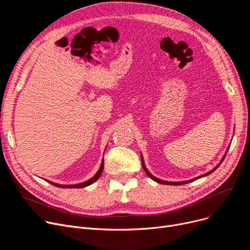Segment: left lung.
Segmentation results:
<instances>
[{"instance_id":"left-lung-1","label":"left lung","mask_w":250,"mask_h":250,"mask_svg":"<svg viewBox=\"0 0 250 250\" xmlns=\"http://www.w3.org/2000/svg\"><path fill=\"white\" fill-rule=\"evenodd\" d=\"M228 150H229V146H228V148H227V151L225 152V154H224V156H223V158L221 159V161L217 164V166L216 167H214L211 171H208V172H207V173H205V174H202V175H200V176H198V177H194V178H191V179H189V180H185V181H167V180H163V179H159V178H157L156 176H154L153 174H151V172L149 171V170L147 169V167H146V165H145V161H144V158H143V155H142V153H141V158H142V165H143V168H144V170H145V172L147 173V175L151 178V179H153L154 181H156V182H158V183H161V185H168V186H180V185H186V183H188V182H191V181H194V180H196V179H199V178H202V177H205V176H208V174H211V173H213L215 170L221 165V163L223 162V160L225 159V156H226V154H227V152H228Z\"/></svg>"}]
</instances>
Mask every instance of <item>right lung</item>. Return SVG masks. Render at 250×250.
<instances>
[{"instance_id": "right-lung-1", "label": "right lung", "mask_w": 250, "mask_h": 250, "mask_svg": "<svg viewBox=\"0 0 250 250\" xmlns=\"http://www.w3.org/2000/svg\"><path fill=\"white\" fill-rule=\"evenodd\" d=\"M105 149H106V148H105ZM103 168H104V159L102 158V160H101V165H100V167H99V169H98V171L96 172V174H95L93 177H91L90 179H88L87 181L80 182V183H76V185H60V183L52 182V181H50V180H46V179H45V180H46L47 182H49L50 185H54V186H56V187H58V188H86V187L92 185V183H93V182H95V181L100 177V175H101V173H102V171H103Z\"/></svg>"}]
</instances>
